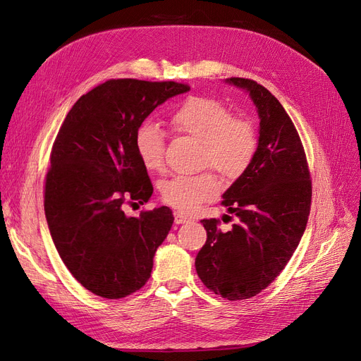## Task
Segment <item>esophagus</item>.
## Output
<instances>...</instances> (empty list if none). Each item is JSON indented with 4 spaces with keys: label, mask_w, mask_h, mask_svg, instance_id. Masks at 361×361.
I'll use <instances>...</instances> for the list:
<instances>
[{
    "label": "esophagus",
    "mask_w": 361,
    "mask_h": 361,
    "mask_svg": "<svg viewBox=\"0 0 361 361\" xmlns=\"http://www.w3.org/2000/svg\"><path fill=\"white\" fill-rule=\"evenodd\" d=\"M173 221H176L177 224H183V223L190 221V219H189L188 216H185V214H183V212L176 211V212H173Z\"/></svg>",
    "instance_id": "obj_1"
}]
</instances>
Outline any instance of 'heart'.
I'll list each match as a JSON object with an SVG mask.
<instances>
[{
  "mask_svg": "<svg viewBox=\"0 0 361 361\" xmlns=\"http://www.w3.org/2000/svg\"><path fill=\"white\" fill-rule=\"evenodd\" d=\"M173 132L189 135L204 145V164L226 177H238L250 165L257 149L255 126L248 120L232 117L220 101L207 97L185 99L169 116ZM135 150L149 172L164 168L165 133L154 122L142 123L135 133ZM220 192V181L212 172L178 176L160 184L164 202L190 212L211 201Z\"/></svg>",
  "mask_w": 361,
  "mask_h": 361,
  "instance_id": "b5f03b06",
  "label": "heart"
}]
</instances>
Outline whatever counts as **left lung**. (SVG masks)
Segmentation results:
<instances>
[{"label":"left lung","instance_id":"8db88e82","mask_svg":"<svg viewBox=\"0 0 361 361\" xmlns=\"http://www.w3.org/2000/svg\"><path fill=\"white\" fill-rule=\"evenodd\" d=\"M226 83L245 90L256 105L257 149L221 196L238 223L223 232L219 220H202L207 243L195 266L211 291L243 300L259 295L286 268L308 223L312 189L299 133L284 106L252 80L232 77Z\"/></svg>","mask_w":361,"mask_h":361}]
</instances>
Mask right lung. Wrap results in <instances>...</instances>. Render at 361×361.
Segmentation results:
<instances>
[{
  "label": "right lung",
  "instance_id": "right-lung-1",
  "mask_svg": "<svg viewBox=\"0 0 361 361\" xmlns=\"http://www.w3.org/2000/svg\"><path fill=\"white\" fill-rule=\"evenodd\" d=\"M190 90L176 82L109 80L66 114L50 154L44 212L62 262L93 295L122 299L152 275L153 257L173 223L168 207L125 214L153 193L135 133L166 99Z\"/></svg>",
  "mask_w": 361,
  "mask_h": 361
}]
</instances>
